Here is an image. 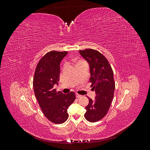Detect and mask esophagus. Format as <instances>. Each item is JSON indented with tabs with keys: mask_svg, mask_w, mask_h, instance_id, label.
<instances>
[{
	"mask_svg": "<svg viewBox=\"0 0 150 150\" xmlns=\"http://www.w3.org/2000/svg\"><path fill=\"white\" fill-rule=\"evenodd\" d=\"M76 98H81L82 96V95H80L78 93H76Z\"/></svg>",
	"mask_w": 150,
	"mask_h": 150,
	"instance_id": "obj_1",
	"label": "esophagus"
}]
</instances>
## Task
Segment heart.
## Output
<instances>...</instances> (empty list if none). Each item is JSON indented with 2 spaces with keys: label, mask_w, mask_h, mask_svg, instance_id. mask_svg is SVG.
<instances>
[{
  "label": "heart",
  "mask_w": 150,
  "mask_h": 150,
  "mask_svg": "<svg viewBox=\"0 0 150 150\" xmlns=\"http://www.w3.org/2000/svg\"><path fill=\"white\" fill-rule=\"evenodd\" d=\"M84 62V61H78V63H79V62ZM78 63H77V64H78Z\"/></svg>",
  "instance_id": "heart-1"
}]
</instances>
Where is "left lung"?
Wrapping results in <instances>:
<instances>
[{
    "label": "left lung",
    "mask_w": 150,
    "mask_h": 150,
    "mask_svg": "<svg viewBox=\"0 0 150 150\" xmlns=\"http://www.w3.org/2000/svg\"><path fill=\"white\" fill-rule=\"evenodd\" d=\"M79 52L89 63L91 87L96 94L94 100L89 98L84 117L89 122H97L106 115L114 97L113 71L107 59L96 50L86 49Z\"/></svg>",
    "instance_id": "8db88e82"
}]
</instances>
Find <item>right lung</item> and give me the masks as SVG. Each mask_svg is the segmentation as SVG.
<instances>
[{
	"mask_svg": "<svg viewBox=\"0 0 150 150\" xmlns=\"http://www.w3.org/2000/svg\"><path fill=\"white\" fill-rule=\"evenodd\" d=\"M67 51H52L40 59L36 66L33 87L44 116L52 122L62 124L69 117L67 109L76 99L74 92L63 94L54 88L59 80L60 63Z\"/></svg>",
	"mask_w": 150,
	"mask_h": 150,
	"instance_id": "add662e5",
	"label": "right lung"
}]
</instances>
